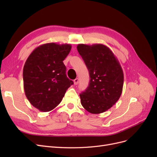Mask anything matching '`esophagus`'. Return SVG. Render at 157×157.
Instances as JSON below:
<instances>
[{"label":"esophagus","mask_w":157,"mask_h":157,"mask_svg":"<svg viewBox=\"0 0 157 157\" xmlns=\"http://www.w3.org/2000/svg\"><path fill=\"white\" fill-rule=\"evenodd\" d=\"M74 84L75 85H77L78 84V78H75V80H74Z\"/></svg>","instance_id":"1"}]
</instances>
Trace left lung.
I'll list each match as a JSON object with an SVG mask.
<instances>
[{"mask_svg":"<svg viewBox=\"0 0 157 157\" xmlns=\"http://www.w3.org/2000/svg\"><path fill=\"white\" fill-rule=\"evenodd\" d=\"M77 48L90 77L88 88L80 94V103L90 113L105 112L121 96L124 84L121 65L105 45L79 44Z\"/></svg>","mask_w":157,"mask_h":157,"instance_id":"8db88e82","label":"left lung"}]
</instances>
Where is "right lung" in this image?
Listing matches in <instances>:
<instances>
[{"label":"right lung","mask_w":157,"mask_h":157,"mask_svg":"<svg viewBox=\"0 0 157 157\" xmlns=\"http://www.w3.org/2000/svg\"><path fill=\"white\" fill-rule=\"evenodd\" d=\"M71 50L69 44H44L33 50L25 61L23 70L25 96L40 111H50L58 106L73 84L66 76L63 62Z\"/></svg>","instance_id":"add662e5"}]
</instances>
